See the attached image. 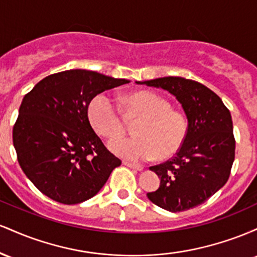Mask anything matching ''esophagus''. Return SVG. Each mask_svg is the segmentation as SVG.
<instances>
[{
  "label": "esophagus",
  "mask_w": 257,
  "mask_h": 257,
  "mask_svg": "<svg viewBox=\"0 0 257 257\" xmlns=\"http://www.w3.org/2000/svg\"><path fill=\"white\" fill-rule=\"evenodd\" d=\"M123 164L126 167L132 168V169H135V170H143L144 167L140 166V164H135V163H132V162H128V161H124L123 162Z\"/></svg>",
  "instance_id": "esophagus-1"
}]
</instances>
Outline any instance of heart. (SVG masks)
Segmentation results:
<instances>
[{"label": "heart", "instance_id": "1", "mask_svg": "<svg viewBox=\"0 0 257 257\" xmlns=\"http://www.w3.org/2000/svg\"><path fill=\"white\" fill-rule=\"evenodd\" d=\"M125 112L140 117L135 126L137 137H118L108 143L114 155L128 161H145L175 155L187 138L188 126L181 112L170 108L166 99L152 91L141 90L123 98ZM90 124L106 138L122 132V119L113 100L106 94L94 96L88 106Z\"/></svg>", "mask_w": 257, "mask_h": 257}]
</instances>
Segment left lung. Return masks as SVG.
Here are the masks:
<instances>
[{
	"mask_svg": "<svg viewBox=\"0 0 257 257\" xmlns=\"http://www.w3.org/2000/svg\"><path fill=\"white\" fill-rule=\"evenodd\" d=\"M135 83L169 91L181 104L188 126L179 152L150 168L161 179V185L147 193V198L172 213L202 204L223 187L234 161L235 141L228 108L213 90L192 79L169 76Z\"/></svg>",
	"mask_w": 257,
	"mask_h": 257,
	"instance_id": "obj_1",
	"label": "left lung"
}]
</instances>
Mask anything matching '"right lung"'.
<instances>
[{
  "mask_svg": "<svg viewBox=\"0 0 257 257\" xmlns=\"http://www.w3.org/2000/svg\"><path fill=\"white\" fill-rule=\"evenodd\" d=\"M129 79L75 69L47 76L23 99L13 128L18 162L47 197L63 204L91 198L120 166L88 118L94 96Z\"/></svg>",
  "mask_w": 257,
  "mask_h": 257,
  "instance_id": "obj_1",
  "label": "right lung"
}]
</instances>
